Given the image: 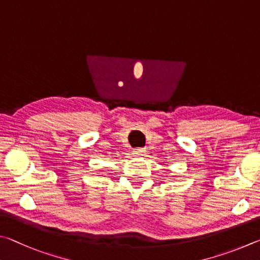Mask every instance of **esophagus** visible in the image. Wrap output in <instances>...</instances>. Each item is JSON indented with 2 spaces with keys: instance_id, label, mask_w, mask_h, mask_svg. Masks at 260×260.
<instances>
[{
  "instance_id": "esophagus-1",
  "label": "esophagus",
  "mask_w": 260,
  "mask_h": 260,
  "mask_svg": "<svg viewBox=\"0 0 260 260\" xmlns=\"http://www.w3.org/2000/svg\"><path fill=\"white\" fill-rule=\"evenodd\" d=\"M133 154L135 156H138V157L144 156L145 154H146V149H145V148H136Z\"/></svg>"
}]
</instances>
